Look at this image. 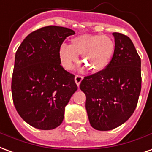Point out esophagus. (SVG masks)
Masks as SVG:
<instances>
[{
	"label": "esophagus",
	"mask_w": 152,
	"mask_h": 152,
	"mask_svg": "<svg viewBox=\"0 0 152 152\" xmlns=\"http://www.w3.org/2000/svg\"><path fill=\"white\" fill-rule=\"evenodd\" d=\"M83 76H81V75H75V83H76V84L77 85V86H79L81 82H82V80H83Z\"/></svg>",
	"instance_id": "1"
}]
</instances>
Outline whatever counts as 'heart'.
Wrapping results in <instances>:
<instances>
[{"label": "heart", "instance_id": "heart-1", "mask_svg": "<svg viewBox=\"0 0 152 152\" xmlns=\"http://www.w3.org/2000/svg\"><path fill=\"white\" fill-rule=\"evenodd\" d=\"M115 50V42L109 36L86 34L74 37L69 45H61L59 56L64 68L70 69L81 54L82 63L90 72L97 73L107 66Z\"/></svg>", "mask_w": 152, "mask_h": 152}]
</instances>
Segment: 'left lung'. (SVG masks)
<instances>
[{
  "mask_svg": "<svg viewBox=\"0 0 152 152\" xmlns=\"http://www.w3.org/2000/svg\"><path fill=\"white\" fill-rule=\"evenodd\" d=\"M115 50L107 66L86 76L80 89L91 126L110 131L124 124L136 108L141 91V60L132 40L114 33Z\"/></svg>",
  "mask_w": 152,
  "mask_h": 152,
  "instance_id": "left-lung-1",
  "label": "left lung"
}]
</instances>
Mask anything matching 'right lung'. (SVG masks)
<instances>
[{
  "label": "right lung",
  "instance_id": "obj_1",
  "mask_svg": "<svg viewBox=\"0 0 152 152\" xmlns=\"http://www.w3.org/2000/svg\"><path fill=\"white\" fill-rule=\"evenodd\" d=\"M70 28L49 26L32 32L17 50L12 77L16 110L27 124L40 130L61 125L65 107L77 91L75 75L61 66L60 47Z\"/></svg>",
  "mask_w": 152,
  "mask_h": 152
}]
</instances>
